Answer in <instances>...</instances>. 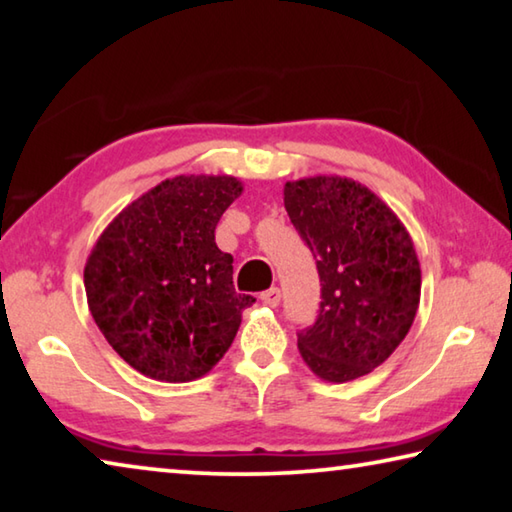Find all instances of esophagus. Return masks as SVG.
<instances>
[{"mask_svg":"<svg viewBox=\"0 0 512 512\" xmlns=\"http://www.w3.org/2000/svg\"><path fill=\"white\" fill-rule=\"evenodd\" d=\"M259 298H262V302H264L266 307H277V305H280L282 293H280V289H277V287H271L268 291H264Z\"/></svg>","mask_w":512,"mask_h":512,"instance_id":"1","label":"esophagus"}]
</instances>
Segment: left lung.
I'll list each match as a JSON object with an SVG mask.
<instances>
[{"instance_id":"1","label":"left lung","mask_w":512,"mask_h":512,"mask_svg":"<svg viewBox=\"0 0 512 512\" xmlns=\"http://www.w3.org/2000/svg\"><path fill=\"white\" fill-rule=\"evenodd\" d=\"M284 207L316 257L323 298L316 323L298 334L300 357L334 384L368 375L404 341L420 305L409 230L352 178L289 180Z\"/></svg>"}]
</instances>
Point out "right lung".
Masks as SVG:
<instances>
[{
  "mask_svg": "<svg viewBox=\"0 0 512 512\" xmlns=\"http://www.w3.org/2000/svg\"><path fill=\"white\" fill-rule=\"evenodd\" d=\"M244 185L176 176L126 205L94 244L83 280L94 323L128 366L183 384L210 372L255 302L232 284L216 223Z\"/></svg>",
  "mask_w": 512,
  "mask_h": 512,
  "instance_id": "obj_1",
  "label": "right lung"
}]
</instances>
